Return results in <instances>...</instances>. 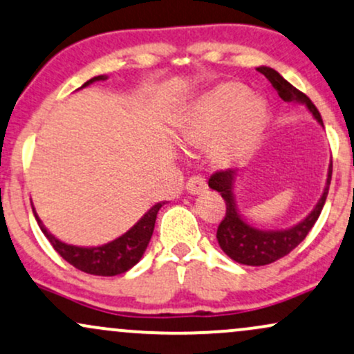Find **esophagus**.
I'll use <instances>...</instances> for the list:
<instances>
[{
  "mask_svg": "<svg viewBox=\"0 0 354 354\" xmlns=\"http://www.w3.org/2000/svg\"><path fill=\"white\" fill-rule=\"evenodd\" d=\"M185 189H187V192L192 194V195L203 194L207 190L205 178H202V177H198V176L197 177H190L189 182H187Z\"/></svg>",
  "mask_w": 354,
  "mask_h": 354,
  "instance_id": "esophagus-1",
  "label": "esophagus"
}]
</instances>
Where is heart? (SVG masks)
<instances>
[{
    "mask_svg": "<svg viewBox=\"0 0 354 354\" xmlns=\"http://www.w3.org/2000/svg\"><path fill=\"white\" fill-rule=\"evenodd\" d=\"M268 119L263 97L248 94L236 82H223L203 93L187 107L177 127V140L185 149L210 144V157L230 165L250 156Z\"/></svg>",
    "mask_w": 354,
    "mask_h": 354,
    "instance_id": "heart-1",
    "label": "heart"
}]
</instances>
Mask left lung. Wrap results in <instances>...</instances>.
<instances>
[{
    "label": "left lung",
    "mask_w": 354,
    "mask_h": 354,
    "mask_svg": "<svg viewBox=\"0 0 354 354\" xmlns=\"http://www.w3.org/2000/svg\"><path fill=\"white\" fill-rule=\"evenodd\" d=\"M259 71L268 79L270 84L275 87L278 95L285 102H295L306 106V109L313 114L317 122L323 127L322 115H319L315 104L310 101L308 95L300 93L297 87H293L288 81H285L275 69L268 68V66H260ZM331 170H333V164L330 162L325 189H323L322 197L318 198L313 210L305 218L300 220L297 225L290 228H281V230H265V228H259L248 223L247 218L243 217L239 205H236L234 192L240 169H227L215 172L209 178V187L212 190L220 192L227 205V214L222 222H220L217 230V240L220 248L232 260H235L236 263L250 265V267H261V265L273 263V261L280 260L281 257L288 255L293 248H297L305 240V236L308 235V232L313 228L315 222H317L319 214H322L323 205L326 202L328 190H330Z\"/></svg>",
    "instance_id": "left-lung-1"
}]
</instances>
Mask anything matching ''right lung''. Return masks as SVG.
Instances as JSON below:
<instances>
[{
    "label": "right lung",
    "mask_w": 354,
    "mask_h": 354,
    "mask_svg": "<svg viewBox=\"0 0 354 354\" xmlns=\"http://www.w3.org/2000/svg\"><path fill=\"white\" fill-rule=\"evenodd\" d=\"M106 79L107 76H95L84 82L82 87L91 86L95 81H106ZM82 87H79V89H82ZM162 205H164V202H157L156 205H152L142 217L137 220L134 227L129 228L126 234L104 245H97V247H77V245L61 242L57 236H54L44 227L39 215L36 214L35 207H32V214H35V218L41 232L49 240V243L53 245L54 250L59 253L68 263L81 270V272L91 273V275L115 277L120 275V273H126L127 270H131L142 259L145 248H147L153 234L157 212H159Z\"/></svg>",
    "instance_id": "obj_1"
}]
</instances>
